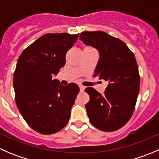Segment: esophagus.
<instances>
[{
  "instance_id": "obj_1",
  "label": "esophagus",
  "mask_w": 159,
  "mask_h": 159,
  "mask_svg": "<svg viewBox=\"0 0 159 159\" xmlns=\"http://www.w3.org/2000/svg\"><path fill=\"white\" fill-rule=\"evenodd\" d=\"M79 89H80V91L81 92H83V91H84V89H85V87L83 85H79Z\"/></svg>"
}]
</instances>
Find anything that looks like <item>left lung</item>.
Returning <instances> with one entry per match:
<instances>
[{
  "mask_svg": "<svg viewBox=\"0 0 159 159\" xmlns=\"http://www.w3.org/2000/svg\"><path fill=\"white\" fill-rule=\"evenodd\" d=\"M80 40L98 50L100 57L94 77L108 81L104 94L87 88L85 105L91 124L98 129L113 131L131 118L140 88V75L134 54L118 38L104 31H84Z\"/></svg>",
  "mask_w": 159,
  "mask_h": 159,
  "instance_id": "8db88e82",
  "label": "left lung"
}]
</instances>
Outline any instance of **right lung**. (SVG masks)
Listing matches in <instances>:
<instances>
[{
  "label": "right lung",
  "mask_w": 159,
  "mask_h": 159,
  "mask_svg": "<svg viewBox=\"0 0 159 159\" xmlns=\"http://www.w3.org/2000/svg\"><path fill=\"white\" fill-rule=\"evenodd\" d=\"M79 34H46L21 53L14 70V89L19 111L28 125L43 134L61 130L79 92L78 84L52 80L65 65L68 51Z\"/></svg>",
  "instance_id": "obj_1"
}]
</instances>
